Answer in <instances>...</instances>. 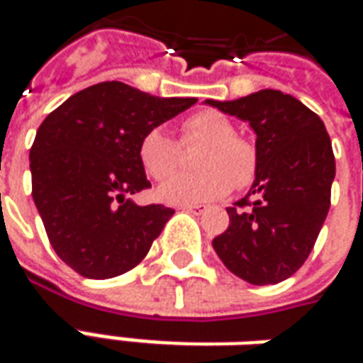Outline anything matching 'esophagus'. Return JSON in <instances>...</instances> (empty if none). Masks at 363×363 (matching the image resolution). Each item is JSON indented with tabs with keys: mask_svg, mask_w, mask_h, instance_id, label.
<instances>
[{
	"mask_svg": "<svg viewBox=\"0 0 363 363\" xmlns=\"http://www.w3.org/2000/svg\"><path fill=\"white\" fill-rule=\"evenodd\" d=\"M182 212H189V213H194V216H202V213H206V206L202 204H186V206H181Z\"/></svg>",
	"mask_w": 363,
	"mask_h": 363,
	"instance_id": "obj_1",
	"label": "esophagus"
}]
</instances>
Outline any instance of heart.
Returning <instances> with one entry per match:
<instances>
[{
	"instance_id": "heart-1",
	"label": "heart",
	"mask_w": 363,
	"mask_h": 363,
	"mask_svg": "<svg viewBox=\"0 0 363 363\" xmlns=\"http://www.w3.org/2000/svg\"><path fill=\"white\" fill-rule=\"evenodd\" d=\"M206 143L196 165L202 171L181 173L157 190L165 204H204L228 196L231 189H249L259 173V151L237 134L233 122L218 111H198L182 120L181 143L163 128H151L138 143V161L151 179L163 181L181 167L182 147Z\"/></svg>"
}]
</instances>
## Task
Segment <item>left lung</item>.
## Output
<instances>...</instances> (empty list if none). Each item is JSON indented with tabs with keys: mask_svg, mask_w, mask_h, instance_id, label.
Returning a JSON list of instances; mask_svg holds the SVG:
<instances>
[{
	"mask_svg": "<svg viewBox=\"0 0 363 363\" xmlns=\"http://www.w3.org/2000/svg\"><path fill=\"white\" fill-rule=\"evenodd\" d=\"M206 103L247 120L259 151L251 192L228 208L229 228L213 239V249L249 284L284 281L303 267L330 208L335 153L325 124L297 99L274 89Z\"/></svg>",
	"mask_w": 363,
	"mask_h": 363,
	"instance_id": "left-lung-1",
	"label": "left lung"
}]
</instances>
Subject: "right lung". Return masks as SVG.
I'll return each mask as SVG.
<instances>
[{
  "mask_svg": "<svg viewBox=\"0 0 363 363\" xmlns=\"http://www.w3.org/2000/svg\"><path fill=\"white\" fill-rule=\"evenodd\" d=\"M194 103L104 82L75 93L44 118L30 147L33 200L67 267L106 280L145 259L174 210L130 200L151 186L138 143Z\"/></svg>",
  "mask_w": 363,
  "mask_h": 363,
  "instance_id": "right-lung-1",
  "label": "right lung"
}]
</instances>
